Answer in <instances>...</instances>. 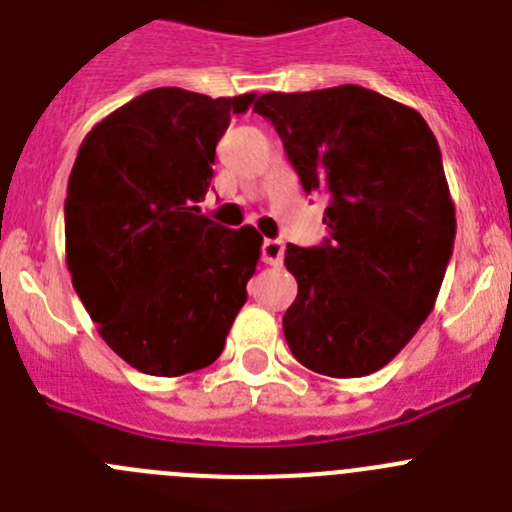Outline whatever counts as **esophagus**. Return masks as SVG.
<instances>
[{
	"mask_svg": "<svg viewBox=\"0 0 512 512\" xmlns=\"http://www.w3.org/2000/svg\"><path fill=\"white\" fill-rule=\"evenodd\" d=\"M261 259L269 266H279L284 261V241H274V238L264 241V246H261Z\"/></svg>",
	"mask_w": 512,
	"mask_h": 512,
	"instance_id": "obj_1",
	"label": "esophagus"
}]
</instances>
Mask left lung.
<instances>
[{
    "instance_id": "obj_1",
    "label": "left lung",
    "mask_w": 512,
    "mask_h": 512,
    "mask_svg": "<svg viewBox=\"0 0 512 512\" xmlns=\"http://www.w3.org/2000/svg\"><path fill=\"white\" fill-rule=\"evenodd\" d=\"M253 110L304 191L329 196L326 243L286 246L291 354L316 374L367 377L415 337L445 279L457 221L440 145L415 107L359 85L269 92Z\"/></svg>"
}]
</instances>
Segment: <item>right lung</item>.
I'll return each instance as SVG.
<instances>
[{"mask_svg": "<svg viewBox=\"0 0 512 512\" xmlns=\"http://www.w3.org/2000/svg\"><path fill=\"white\" fill-rule=\"evenodd\" d=\"M256 92L208 97L155 87L82 140L65 198L72 286L105 344L153 377L221 357L261 233L201 216L216 145Z\"/></svg>", "mask_w": 512, "mask_h": 512, "instance_id": "obj_1", "label": "right lung"}]
</instances>
